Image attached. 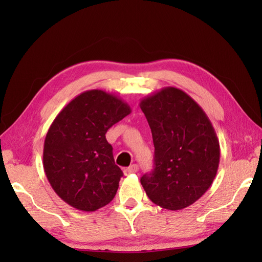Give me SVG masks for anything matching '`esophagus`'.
Masks as SVG:
<instances>
[{
    "instance_id": "1",
    "label": "esophagus",
    "mask_w": 262,
    "mask_h": 262,
    "mask_svg": "<svg viewBox=\"0 0 262 262\" xmlns=\"http://www.w3.org/2000/svg\"><path fill=\"white\" fill-rule=\"evenodd\" d=\"M137 171H138V165L137 164H133V165L128 166L127 169L124 170V173L126 176H128V174H130V173H135V172H137Z\"/></svg>"
}]
</instances>
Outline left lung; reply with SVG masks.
<instances>
[{
  "instance_id": "1",
  "label": "left lung",
  "mask_w": 262,
  "mask_h": 262,
  "mask_svg": "<svg viewBox=\"0 0 262 262\" xmlns=\"http://www.w3.org/2000/svg\"><path fill=\"white\" fill-rule=\"evenodd\" d=\"M151 128L154 168L141 178L148 198L179 210L208 190L220 164V142L202 107L180 89L166 86L141 100Z\"/></svg>"
}]
</instances>
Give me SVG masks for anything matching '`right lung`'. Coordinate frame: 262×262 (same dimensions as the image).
Segmentation results:
<instances>
[{"instance_id": "add662e5", "label": "right lung", "mask_w": 262, "mask_h": 262, "mask_svg": "<svg viewBox=\"0 0 262 262\" xmlns=\"http://www.w3.org/2000/svg\"><path fill=\"white\" fill-rule=\"evenodd\" d=\"M132 109L102 90L82 92L70 101L49 127L42 164L58 197L72 207L94 211L114 199L122 171L115 164L105 133Z\"/></svg>"}]
</instances>
